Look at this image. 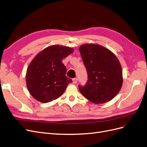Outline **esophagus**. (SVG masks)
<instances>
[{
    "label": "esophagus",
    "mask_w": 147,
    "mask_h": 147,
    "mask_svg": "<svg viewBox=\"0 0 147 147\" xmlns=\"http://www.w3.org/2000/svg\"><path fill=\"white\" fill-rule=\"evenodd\" d=\"M72 81H73V83L74 84H76L78 82V78H74L72 79Z\"/></svg>",
    "instance_id": "1"
}]
</instances>
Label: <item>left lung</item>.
Masks as SVG:
<instances>
[{"label":"left lung","instance_id":"left-lung-1","mask_svg":"<svg viewBox=\"0 0 147 147\" xmlns=\"http://www.w3.org/2000/svg\"><path fill=\"white\" fill-rule=\"evenodd\" d=\"M79 50L88 73L86 84L78 86L81 93L95 103L109 102L122 86V69L118 59L97 44H83Z\"/></svg>","mask_w":147,"mask_h":147}]
</instances>
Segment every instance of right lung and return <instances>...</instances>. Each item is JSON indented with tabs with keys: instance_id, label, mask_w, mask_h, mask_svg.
Segmentation results:
<instances>
[{
	"instance_id": "1",
	"label": "right lung",
	"mask_w": 147,
	"mask_h": 147,
	"mask_svg": "<svg viewBox=\"0 0 147 147\" xmlns=\"http://www.w3.org/2000/svg\"><path fill=\"white\" fill-rule=\"evenodd\" d=\"M69 47L52 45L38 54L30 64L26 74L29 92L38 101L48 103L59 98L72 82L65 74L62 60L72 53Z\"/></svg>"
}]
</instances>
